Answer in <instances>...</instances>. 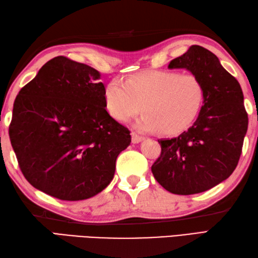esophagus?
Returning <instances> with one entry per match:
<instances>
[{"mask_svg": "<svg viewBox=\"0 0 258 258\" xmlns=\"http://www.w3.org/2000/svg\"><path fill=\"white\" fill-rule=\"evenodd\" d=\"M143 140H144V138H142V136H140L139 134H136L135 132H132V142L134 144H138Z\"/></svg>", "mask_w": 258, "mask_h": 258, "instance_id": "obj_1", "label": "esophagus"}]
</instances>
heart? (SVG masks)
Segmentation results:
<instances>
[{
  "mask_svg": "<svg viewBox=\"0 0 258 258\" xmlns=\"http://www.w3.org/2000/svg\"><path fill=\"white\" fill-rule=\"evenodd\" d=\"M205 89L199 76L173 71H146L125 81L112 80L104 89L107 112L126 122L135 114V127L175 135L193 124L204 103Z\"/></svg>",
  "mask_w": 258,
  "mask_h": 258,
  "instance_id": "obj_1",
  "label": "heart"
}]
</instances>
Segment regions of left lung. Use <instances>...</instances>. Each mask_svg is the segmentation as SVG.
Wrapping results in <instances>:
<instances>
[{
  "label": "left lung",
  "instance_id": "1",
  "mask_svg": "<svg viewBox=\"0 0 258 258\" xmlns=\"http://www.w3.org/2000/svg\"><path fill=\"white\" fill-rule=\"evenodd\" d=\"M168 69H186L199 76L205 97L187 131L158 141L162 152L152 173L173 194L202 193L228 178L237 166L248 126L243 91L215 54L200 45L172 59Z\"/></svg>",
  "mask_w": 258,
  "mask_h": 258
}]
</instances>
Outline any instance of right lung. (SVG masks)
<instances>
[{
	"mask_svg": "<svg viewBox=\"0 0 258 258\" xmlns=\"http://www.w3.org/2000/svg\"><path fill=\"white\" fill-rule=\"evenodd\" d=\"M100 79L89 65L56 56L19 92L9 135L33 187L82 201L112 182L131 132L107 113Z\"/></svg>",
	"mask_w": 258,
	"mask_h": 258,
	"instance_id": "1",
	"label": "right lung"
}]
</instances>
